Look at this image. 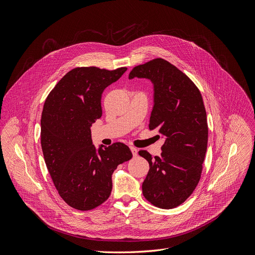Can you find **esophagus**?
<instances>
[{"label": "esophagus", "mask_w": 255, "mask_h": 255, "mask_svg": "<svg viewBox=\"0 0 255 255\" xmlns=\"http://www.w3.org/2000/svg\"><path fill=\"white\" fill-rule=\"evenodd\" d=\"M129 148H130V150H131V152H132V156L135 157V156L137 155V148L134 147V146H129Z\"/></svg>", "instance_id": "obj_1"}]
</instances>
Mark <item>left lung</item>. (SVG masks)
I'll use <instances>...</instances> for the list:
<instances>
[{
    "mask_svg": "<svg viewBox=\"0 0 255 255\" xmlns=\"http://www.w3.org/2000/svg\"><path fill=\"white\" fill-rule=\"evenodd\" d=\"M134 77L147 78L154 84L148 128L165 137L160 157L138 151L149 164L142 194L154 206L172 209L190 197L201 178L208 142L204 103L195 83L163 58L135 66L128 75L129 79Z\"/></svg>",
    "mask_w": 255,
    "mask_h": 255,
    "instance_id": "8db88e82",
    "label": "left lung"
}]
</instances>
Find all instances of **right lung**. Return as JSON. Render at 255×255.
<instances>
[{
  "instance_id": "1",
  "label": "right lung",
  "mask_w": 255,
  "mask_h": 255,
  "mask_svg": "<svg viewBox=\"0 0 255 255\" xmlns=\"http://www.w3.org/2000/svg\"><path fill=\"white\" fill-rule=\"evenodd\" d=\"M127 69L76 67L45 100L41 116L44 160L60 197L74 209L91 210L107 201L114 171L132 157L123 142L96 149L90 131L91 125L103 116L101 94Z\"/></svg>"
}]
</instances>
